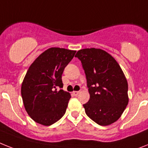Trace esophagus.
<instances>
[{"label":"esophagus","mask_w":148,"mask_h":148,"mask_svg":"<svg viewBox=\"0 0 148 148\" xmlns=\"http://www.w3.org/2000/svg\"><path fill=\"white\" fill-rule=\"evenodd\" d=\"M73 94L74 95H75V96H76V95H78L79 94V91H73Z\"/></svg>","instance_id":"obj_1"}]
</instances>
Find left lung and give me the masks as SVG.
<instances>
[{"mask_svg": "<svg viewBox=\"0 0 148 148\" xmlns=\"http://www.w3.org/2000/svg\"><path fill=\"white\" fill-rule=\"evenodd\" d=\"M81 61L90 94L85 113L100 125L119 119L128 105V83L116 60L106 51L85 48L75 56Z\"/></svg>", "mask_w": 148, "mask_h": 148, "instance_id": "left-lung-1", "label": "left lung"}]
</instances>
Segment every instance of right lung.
<instances>
[{"label":"right lung","instance_id":"add662e5","mask_svg":"<svg viewBox=\"0 0 148 148\" xmlns=\"http://www.w3.org/2000/svg\"><path fill=\"white\" fill-rule=\"evenodd\" d=\"M75 51L51 47L41 53L28 69L22 84L25 109L36 123L51 125L65 114L71 95L64 91L63 72Z\"/></svg>","mask_w":148,"mask_h":148}]
</instances>
